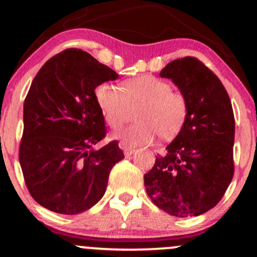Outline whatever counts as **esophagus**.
Wrapping results in <instances>:
<instances>
[{"label": "esophagus", "mask_w": 257, "mask_h": 257, "mask_svg": "<svg viewBox=\"0 0 257 257\" xmlns=\"http://www.w3.org/2000/svg\"><path fill=\"white\" fill-rule=\"evenodd\" d=\"M119 147H120V149L123 150V152H124V155H125V156H132L133 153L135 152V149H134V147L128 146V145H126L125 143H119Z\"/></svg>", "instance_id": "esophagus-1"}]
</instances>
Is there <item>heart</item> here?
I'll use <instances>...</instances> for the list:
<instances>
[{"instance_id":"1","label":"heart","mask_w":257,"mask_h":257,"mask_svg":"<svg viewBox=\"0 0 257 257\" xmlns=\"http://www.w3.org/2000/svg\"><path fill=\"white\" fill-rule=\"evenodd\" d=\"M95 99L105 120L112 128H119L129 118L131 106L141 105L137 113L140 122L120 131L116 135L128 145L150 144L161 135L173 139L184 126L188 114V102L172 84L150 75L125 81L122 89L111 83L96 87Z\"/></svg>"}]
</instances>
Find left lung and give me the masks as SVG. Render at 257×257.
I'll list each match as a JSON object with an SVG mask.
<instances>
[{
    "mask_svg": "<svg viewBox=\"0 0 257 257\" xmlns=\"http://www.w3.org/2000/svg\"><path fill=\"white\" fill-rule=\"evenodd\" d=\"M159 76L172 79L186 96L188 114L166 155L144 175V184L166 213L198 216L220 202L234 173L231 100L217 76L196 58L173 60Z\"/></svg>",
    "mask_w": 257,
    "mask_h": 257,
    "instance_id": "1",
    "label": "left lung"
}]
</instances>
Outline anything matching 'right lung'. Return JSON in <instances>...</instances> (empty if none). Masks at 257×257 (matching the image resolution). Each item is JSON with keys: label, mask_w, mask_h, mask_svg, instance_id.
I'll use <instances>...</instances> for the list:
<instances>
[{"label": "right lung", "mask_w": 257, "mask_h": 257, "mask_svg": "<svg viewBox=\"0 0 257 257\" xmlns=\"http://www.w3.org/2000/svg\"><path fill=\"white\" fill-rule=\"evenodd\" d=\"M117 78L89 53L71 48L49 59L32 81L19 162L32 198L48 210L77 215L90 209L124 158L117 141L93 149L106 134L95 88Z\"/></svg>", "instance_id": "add662e5"}]
</instances>
